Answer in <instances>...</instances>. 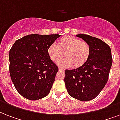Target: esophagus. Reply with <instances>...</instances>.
I'll return each mask as SVG.
<instances>
[{
  "label": "esophagus",
  "mask_w": 120,
  "mask_h": 120,
  "mask_svg": "<svg viewBox=\"0 0 120 120\" xmlns=\"http://www.w3.org/2000/svg\"><path fill=\"white\" fill-rule=\"evenodd\" d=\"M58 70H59V71H64L65 69L63 68H61V67H58Z\"/></svg>",
  "instance_id": "esophagus-1"
}]
</instances>
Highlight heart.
<instances>
[{"instance_id":"b5f03b06","label":"heart","mask_w":120,"mask_h":120,"mask_svg":"<svg viewBox=\"0 0 120 120\" xmlns=\"http://www.w3.org/2000/svg\"><path fill=\"white\" fill-rule=\"evenodd\" d=\"M47 53L52 61L56 62L63 56L66 57L58 62L62 67L79 68L84 65L91 54V47L88 42L74 37L67 36L60 38L56 45L52 44L47 49Z\"/></svg>"}]
</instances>
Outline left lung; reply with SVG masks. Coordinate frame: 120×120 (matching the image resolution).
<instances>
[{"label": "left lung", "mask_w": 120, "mask_h": 120, "mask_svg": "<svg viewBox=\"0 0 120 120\" xmlns=\"http://www.w3.org/2000/svg\"><path fill=\"white\" fill-rule=\"evenodd\" d=\"M89 43L91 54L81 67L66 70L64 82L71 97L86 101L99 95L108 82L112 59L111 49L100 39L86 34L77 35Z\"/></svg>", "instance_id": "obj_1"}]
</instances>
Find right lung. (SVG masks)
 <instances>
[{"label": "right lung", "instance_id": "add662e5", "mask_svg": "<svg viewBox=\"0 0 120 120\" xmlns=\"http://www.w3.org/2000/svg\"><path fill=\"white\" fill-rule=\"evenodd\" d=\"M59 34H31L12 45L9 52V71L17 91L25 98L37 100L48 95L58 67L49 58L47 49Z\"/></svg>", "mask_w": 120, "mask_h": 120}]
</instances>
